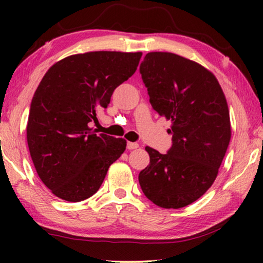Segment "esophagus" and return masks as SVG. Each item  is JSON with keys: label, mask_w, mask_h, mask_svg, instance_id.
<instances>
[{"label": "esophagus", "mask_w": 263, "mask_h": 263, "mask_svg": "<svg viewBox=\"0 0 263 263\" xmlns=\"http://www.w3.org/2000/svg\"><path fill=\"white\" fill-rule=\"evenodd\" d=\"M126 146H127V149H136V148L139 147V144H137V142L128 141Z\"/></svg>", "instance_id": "esophagus-1"}]
</instances>
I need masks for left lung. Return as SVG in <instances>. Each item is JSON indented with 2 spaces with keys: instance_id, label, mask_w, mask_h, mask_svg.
I'll use <instances>...</instances> for the list:
<instances>
[{
  "instance_id": "1",
  "label": "left lung",
  "mask_w": 263,
  "mask_h": 263,
  "mask_svg": "<svg viewBox=\"0 0 263 263\" xmlns=\"http://www.w3.org/2000/svg\"><path fill=\"white\" fill-rule=\"evenodd\" d=\"M149 103L172 122L173 146L161 154L146 146L149 164L139 174L155 205H189L213 184L231 140L228 102L212 72L171 52H149L140 65Z\"/></svg>"
}]
</instances>
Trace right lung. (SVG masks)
I'll use <instances>...</instances> for the list:
<instances>
[{"mask_svg": "<svg viewBox=\"0 0 263 263\" xmlns=\"http://www.w3.org/2000/svg\"><path fill=\"white\" fill-rule=\"evenodd\" d=\"M141 55L79 53L57 61L44 75L31 102L26 139L38 176L57 197L67 202L90 197L125 151V139L97 135L89 123L135 74Z\"/></svg>", "mask_w": 263, "mask_h": 263, "instance_id": "1", "label": "right lung"}]
</instances>
